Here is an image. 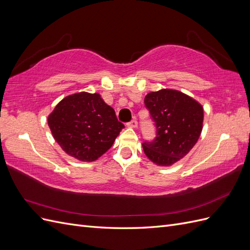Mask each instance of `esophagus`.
Wrapping results in <instances>:
<instances>
[{
    "instance_id": "1",
    "label": "esophagus",
    "mask_w": 250,
    "mask_h": 250,
    "mask_svg": "<svg viewBox=\"0 0 250 250\" xmlns=\"http://www.w3.org/2000/svg\"><path fill=\"white\" fill-rule=\"evenodd\" d=\"M127 126L130 127V128H135V127L138 126V121L135 120V119H133V120L130 121V122L127 123Z\"/></svg>"
}]
</instances>
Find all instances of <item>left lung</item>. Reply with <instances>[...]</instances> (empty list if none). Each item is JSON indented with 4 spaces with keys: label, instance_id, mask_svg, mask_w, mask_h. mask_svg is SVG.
<instances>
[{
    "label": "left lung",
    "instance_id": "obj_1",
    "mask_svg": "<svg viewBox=\"0 0 250 250\" xmlns=\"http://www.w3.org/2000/svg\"><path fill=\"white\" fill-rule=\"evenodd\" d=\"M144 102L156 128L155 139L143 143L144 152L158 166H171L197 143L203 108L193 98L168 88L149 93Z\"/></svg>",
    "mask_w": 250,
    "mask_h": 250
}]
</instances>
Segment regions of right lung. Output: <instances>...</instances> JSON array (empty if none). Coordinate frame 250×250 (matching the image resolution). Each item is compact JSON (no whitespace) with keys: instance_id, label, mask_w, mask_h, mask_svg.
Listing matches in <instances>:
<instances>
[{"instance_id":"obj_1","label":"right lung","mask_w":250,"mask_h":250,"mask_svg":"<svg viewBox=\"0 0 250 250\" xmlns=\"http://www.w3.org/2000/svg\"><path fill=\"white\" fill-rule=\"evenodd\" d=\"M48 124L64 152L82 162L98 160L125 127L99 94L85 92L60 101L48 117Z\"/></svg>"}]
</instances>
